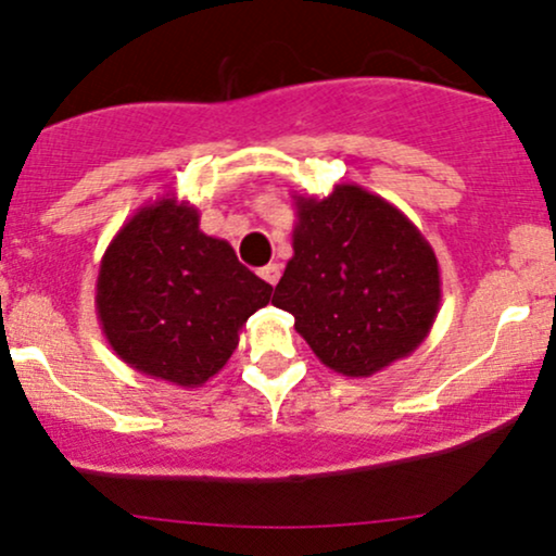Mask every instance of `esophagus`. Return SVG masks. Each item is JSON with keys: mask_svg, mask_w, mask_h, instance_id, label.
Listing matches in <instances>:
<instances>
[{"mask_svg": "<svg viewBox=\"0 0 556 556\" xmlns=\"http://www.w3.org/2000/svg\"><path fill=\"white\" fill-rule=\"evenodd\" d=\"M258 274H261V279H264V282H269L274 287V285L279 282V277H282V266H279V264H266Z\"/></svg>", "mask_w": 556, "mask_h": 556, "instance_id": "34e87169", "label": "esophagus"}]
</instances>
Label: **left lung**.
Instances as JSON below:
<instances>
[{"label": "left lung", "instance_id": "left-lung-1", "mask_svg": "<svg viewBox=\"0 0 556 556\" xmlns=\"http://www.w3.org/2000/svg\"><path fill=\"white\" fill-rule=\"evenodd\" d=\"M295 198L292 258L271 303L295 316L316 358L353 379L407 358L442 303L439 261L420 229L361 185Z\"/></svg>", "mask_w": 556, "mask_h": 556}]
</instances>
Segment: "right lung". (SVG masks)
Instances as JSON below:
<instances>
[{"mask_svg":"<svg viewBox=\"0 0 556 556\" xmlns=\"http://www.w3.org/2000/svg\"><path fill=\"white\" fill-rule=\"evenodd\" d=\"M198 222L177 195L146 203L112 238L96 279V314L117 358L185 389L225 368L274 290Z\"/></svg>","mask_w":556,"mask_h":556,"instance_id":"right-lung-1","label":"right lung"}]
</instances>
